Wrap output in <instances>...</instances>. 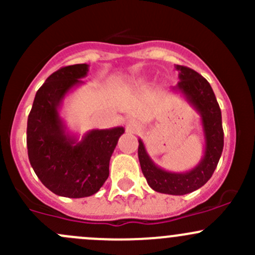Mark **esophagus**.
Masks as SVG:
<instances>
[{
  "label": "esophagus",
  "instance_id": "esophagus-1",
  "mask_svg": "<svg viewBox=\"0 0 255 255\" xmlns=\"http://www.w3.org/2000/svg\"><path fill=\"white\" fill-rule=\"evenodd\" d=\"M126 128H127L128 132L130 133H138L140 129H142V126L140 123H138L135 120H129L126 123Z\"/></svg>",
  "mask_w": 255,
  "mask_h": 255
}]
</instances>
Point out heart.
Wrapping results in <instances>:
<instances>
[{
    "label": "heart",
    "mask_w": 255,
    "mask_h": 255,
    "mask_svg": "<svg viewBox=\"0 0 255 255\" xmlns=\"http://www.w3.org/2000/svg\"><path fill=\"white\" fill-rule=\"evenodd\" d=\"M140 82H142V80H135V81H134V85H139Z\"/></svg>",
    "instance_id": "obj_1"
}]
</instances>
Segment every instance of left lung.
I'll return each mask as SVG.
<instances>
[{"mask_svg": "<svg viewBox=\"0 0 255 255\" xmlns=\"http://www.w3.org/2000/svg\"><path fill=\"white\" fill-rule=\"evenodd\" d=\"M179 80L173 87L201 117L205 150L196 166L182 173H174L156 165L146 151L143 140L138 139V158L143 175L149 186L156 192L168 195H186L200 189L211 179L223 150L222 115L211 85L199 73L186 66L175 65Z\"/></svg>", "mask_w": 255, "mask_h": 255, "instance_id": "left-lung-1", "label": "left lung"}]
</instances>
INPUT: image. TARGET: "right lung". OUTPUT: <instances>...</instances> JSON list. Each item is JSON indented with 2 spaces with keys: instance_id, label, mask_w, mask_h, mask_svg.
<instances>
[{
  "instance_id": "obj_1",
  "label": "right lung",
  "mask_w": 255,
  "mask_h": 255,
  "mask_svg": "<svg viewBox=\"0 0 255 255\" xmlns=\"http://www.w3.org/2000/svg\"><path fill=\"white\" fill-rule=\"evenodd\" d=\"M87 64L51 74L37 91L27 123L28 158L45 187L55 195L81 199L96 194L110 174V159L123 127L91 129L79 139L60 116L66 95L84 84Z\"/></svg>"
}]
</instances>
